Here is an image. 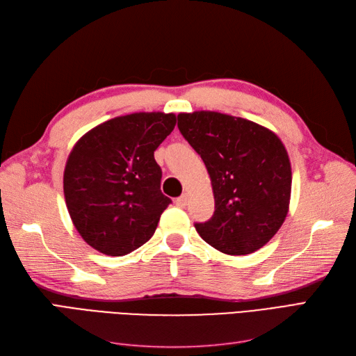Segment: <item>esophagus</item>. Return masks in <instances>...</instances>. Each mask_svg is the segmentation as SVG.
Returning <instances> with one entry per match:
<instances>
[{
	"label": "esophagus",
	"mask_w": 356,
	"mask_h": 356,
	"mask_svg": "<svg viewBox=\"0 0 356 356\" xmlns=\"http://www.w3.org/2000/svg\"><path fill=\"white\" fill-rule=\"evenodd\" d=\"M187 202H188V196H187V195H182V196H179V197L175 200L178 208H186V207H187Z\"/></svg>",
	"instance_id": "1"
}]
</instances>
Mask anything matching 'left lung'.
<instances>
[{
	"label": "left lung",
	"instance_id": "1",
	"mask_svg": "<svg viewBox=\"0 0 356 356\" xmlns=\"http://www.w3.org/2000/svg\"><path fill=\"white\" fill-rule=\"evenodd\" d=\"M178 127L208 169L215 212L195 227L227 255H248L281 229L289 209L286 148L273 131L217 111L179 113Z\"/></svg>",
	"mask_w": 356,
	"mask_h": 356
}]
</instances>
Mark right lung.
<instances>
[{"label":"right lung","mask_w":356,"mask_h":356,"mask_svg":"<svg viewBox=\"0 0 356 356\" xmlns=\"http://www.w3.org/2000/svg\"><path fill=\"white\" fill-rule=\"evenodd\" d=\"M174 113H134L84 134L63 170L67 208L84 242L105 255L135 251L154 234L170 199L160 190L157 147L174 131Z\"/></svg>","instance_id":"obj_1"}]
</instances>
